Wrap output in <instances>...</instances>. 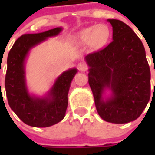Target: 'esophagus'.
<instances>
[{
  "mask_svg": "<svg viewBox=\"0 0 155 155\" xmlns=\"http://www.w3.org/2000/svg\"><path fill=\"white\" fill-rule=\"evenodd\" d=\"M78 69L80 71H86L88 67H87V65L85 63L80 62L78 64Z\"/></svg>",
  "mask_w": 155,
  "mask_h": 155,
  "instance_id": "1",
  "label": "esophagus"
}]
</instances>
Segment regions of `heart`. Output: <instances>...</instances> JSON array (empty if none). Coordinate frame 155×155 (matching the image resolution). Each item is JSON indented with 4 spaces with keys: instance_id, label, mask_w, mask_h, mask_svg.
Masks as SVG:
<instances>
[{
    "instance_id": "b5f03b06",
    "label": "heart",
    "mask_w": 155,
    "mask_h": 155,
    "mask_svg": "<svg viewBox=\"0 0 155 155\" xmlns=\"http://www.w3.org/2000/svg\"><path fill=\"white\" fill-rule=\"evenodd\" d=\"M110 37V30L105 25L91 26L84 29L78 36V39L83 42H91L96 45H104Z\"/></svg>"
}]
</instances>
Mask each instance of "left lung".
Returning a JSON list of instances; mask_svg holds the SVG:
<instances>
[{
  "label": "left lung",
  "instance_id": "1",
  "mask_svg": "<svg viewBox=\"0 0 155 155\" xmlns=\"http://www.w3.org/2000/svg\"><path fill=\"white\" fill-rule=\"evenodd\" d=\"M113 27V41L85 57L89 84L102 119L128 123L141 115L150 99V69L145 48L127 24L107 20ZM109 89L110 95L104 98Z\"/></svg>",
  "mask_w": 155,
  "mask_h": 155
}]
</instances>
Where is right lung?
Here are the masks:
<instances>
[{
  "label": "right lung",
  "instance_id": "right-lung-1",
  "mask_svg": "<svg viewBox=\"0 0 155 155\" xmlns=\"http://www.w3.org/2000/svg\"><path fill=\"white\" fill-rule=\"evenodd\" d=\"M61 31L62 27H56L43 33L23 34L15 41L8 56L5 88L9 106L22 122L32 127H50L65 116L69 90L78 70L64 71L44 97H36L27 90L25 69L30 50Z\"/></svg>",
  "mask_w": 155,
  "mask_h": 155
}]
</instances>
